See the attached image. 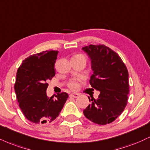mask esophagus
<instances>
[{
	"mask_svg": "<svg viewBox=\"0 0 150 150\" xmlns=\"http://www.w3.org/2000/svg\"><path fill=\"white\" fill-rule=\"evenodd\" d=\"M79 96V94L77 93H72L70 94V97H73V98H77Z\"/></svg>",
	"mask_w": 150,
	"mask_h": 150,
	"instance_id": "esophagus-1",
	"label": "esophagus"
}]
</instances>
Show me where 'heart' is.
Returning a JSON list of instances; mask_svg holds the SVG:
<instances>
[{
	"mask_svg": "<svg viewBox=\"0 0 150 150\" xmlns=\"http://www.w3.org/2000/svg\"><path fill=\"white\" fill-rule=\"evenodd\" d=\"M84 57V56L82 55V54H77V55H75L74 57ZM78 81L79 80H77V79H73V80H70V82H68V87H69L70 89H73V90L77 89V88L79 87V82H78Z\"/></svg>",
	"mask_w": 150,
	"mask_h": 150,
	"instance_id": "1",
	"label": "heart"
}]
</instances>
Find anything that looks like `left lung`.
<instances>
[{
    "label": "left lung",
    "mask_w": 150,
    "mask_h": 150,
    "mask_svg": "<svg viewBox=\"0 0 150 150\" xmlns=\"http://www.w3.org/2000/svg\"><path fill=\"white\" fill-rule=\"evenodd\" d=\"M91 61L93 74L89 82L100 91L98 98H91L84 110L88 120L99 125L112 123L124 111L129 92V72L121 57L105 45H89L82 47Z\"/></svg>",
    "instance_id": "1"
}]
</instances>
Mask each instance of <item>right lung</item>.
Listing matches in <instances>:
<instances>
[{"label": "right lung", "instance_id": "obj_1", "mask_svg": "<svg viewBox=\"0 0 150 150\" xmlns=\"http://www.w3.org/2000/svg\"><path fill=\"white\" fill-rule=\"evenodd\" d=\"M59 51H43L27 57L18 68L14 84L19 108L28 120L47 124L59 115L68 98L67 93L48 97L47 83L55 75L54 64Z\"/></svg>", "mask_w": 150, "mask_h": 150}]
</instances>
